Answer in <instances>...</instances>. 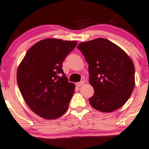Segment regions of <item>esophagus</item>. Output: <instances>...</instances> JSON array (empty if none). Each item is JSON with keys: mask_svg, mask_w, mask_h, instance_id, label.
I'll use <instances>...</instances> for the list:
<instances>
[{"mask_svg": "<svg viewBox=\"0 0 149 149\" xmlns=\"http://www.w3.org/2000/svg\"><path fill=\"white\" fill-rule=\"evenodd\" d=\"M84 83H85V81H84V80H82V81H79V82L77 83L76 85H77V86H78V87H79V86H82V85H83Z\"/></svg>", "mask_w": 149, "mask_h": 149, "instance_id": "1", "label": "esophagus"}]
</instances>
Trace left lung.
<instances>
[{"instance_id": "obj_1", "label": "left lung", "mask_w": 149, "mask_h": 149, "mask_svg": "<svg viewBox=\"0 0 149 149\" xmlns=\"http://www.w3.org/2000/svg\"><path fill=\"white\" fill-rule=\"evenodd\" d=\"M77 48L88 64L94 93L88 98L94 109L111 113L127 101L135 86L134 65L123 51L106 38L80 43Z\"/></svg>"}]
</instances>
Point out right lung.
Instances as JSON below:
<instances>
[{
  "label": "right lung",
  "mask_w": 149,
  "mask_h": 149,
  "mask_svg": "<svg viewBox=\"0 0 149 149\" xmlns=\"http://www.w3.org/2000/svg\"><path fill=\"white\" fill-rule=\"evenodd\" d=\"M77 44L58 38L41 40L28 50L18 66L17 81L23 98L43 119H57L68 110L75 85L68 82L62 68Z\"/></svg>",
  "instance_id": "obj_1"
}]
</instances>
